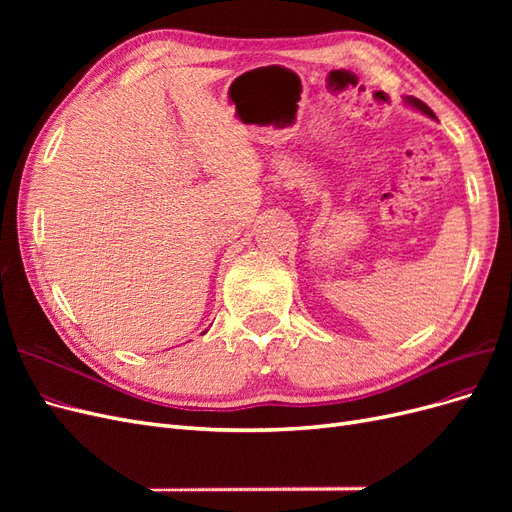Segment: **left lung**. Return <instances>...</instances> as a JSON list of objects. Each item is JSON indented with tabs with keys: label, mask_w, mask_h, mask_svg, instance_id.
<instances>
[{
	"label": "left lung",
	"mask_w": 512,
	"mask_h": 512,
	"mask_svg": "<svg viewBox=\"0 0 512 512\" xmlns=\"http://www.w3.org/2000/svg\"><path fill=\"white\" fill-rule=\"evenodd\" d=\"M406 104H410V106H414L416 108V111H421V113H425V115H429V117H436V115H433V111H431V108L425 104V102H421V100H418V98H412V96H408L406 98Z\"/></svg>",
	"instance_id": "8db88e82"
}]
</instances>
